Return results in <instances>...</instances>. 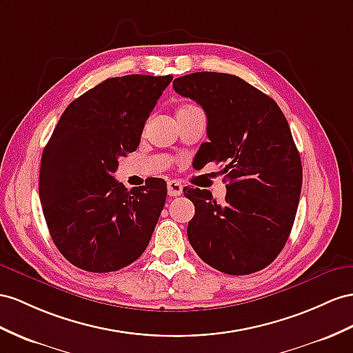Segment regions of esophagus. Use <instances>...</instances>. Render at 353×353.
Here are the masks:
<instances>
[{"mask_svg": "<svg viewBox=\"0 0 353 353\" xmlns=\"http://www.w3.org/2000/svg\"><path fill=\"white\" fill-rule=\"evenodd\" d=\"M167 189H168L170 196H179V195H182V192H183V185L180 183L179 180H168Z\"/></svg>", "mask_w": 353, "mask_h": 353, "instance_id": "obj_1", "label": "esophagus"}]
</instances>
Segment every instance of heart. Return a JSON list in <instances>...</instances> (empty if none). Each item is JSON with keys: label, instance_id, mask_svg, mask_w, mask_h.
Listing matches in <instances>:
<instances>
[{"label": "heart", "instance_id": "b5f03b06", "mask_svg": "<svg viewBox=\"0 0 353 353\" xmlns=\"http://www.w3.org/2000/svg\"><path fill=\"white\" fill-rule=\"evenodd\" d=\"M188 107H194V105H185V107H182V108H188ZM182 108H180V110H182Z\"/></svg>", "mask_w": 353, "mask_h": 353}]
</instances>
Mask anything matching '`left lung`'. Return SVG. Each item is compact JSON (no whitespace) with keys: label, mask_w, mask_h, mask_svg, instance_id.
I'll return each instance as SVG.
<instances>
[{"label":"left lung","mask_w":353,"mask_h":353,"mask_svg":"<svg viewBox=\"0 0 353 353\" xmlns=\"http://www.w3.org/2000/svg\"><path fill=\"white\" fill-rule=\"evenodd\" d=\"M179 95L207 116L200 157L222 162V204L205 189H188L195 205L188 239L205 264L232 276L270 265L285 248L300 201L303 167L285 114L273 98L245 80L201 71L174 79Z\"/></svg>","instance_id":"obj_1"}]
</instances>
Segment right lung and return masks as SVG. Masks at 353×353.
<instances>
[{
	"mask_svg": "<svg viewBox=\"0 0 353 353\" xmlns=\"http://www.w3.org/2000/svg\"><path fill=\"white\" fill-rule=\"evenodd\" d=\"M173 76L107 79L76 98L43 150L39 192L50 237L67 261L110 273L139 259L167 198L162 179L128 191L119 159L139 148L153 107Z\"/></svg>",
	"mask_w": 353,
	"mask_h": 353,
	"instance_id": "add662e5",
	"label": "right lung"
}]
</instances>
